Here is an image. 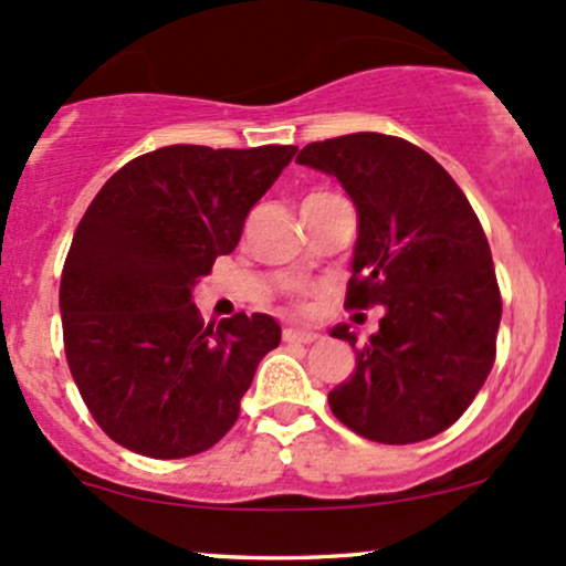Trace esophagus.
<instances>
[{"label":"esophagus","instance_id":"obj_1","mask_svg":"<svg viewBox=\"0 0 566 566\" xmlns=\"http://www.w3.org/2000/svg\"><path fill=\"white\" fill-rule=\"evenodd\" d=\"M316 338H319V335L312 331H297V327H287V331H284V340H290V344H314Z\"/></svg>","mask_w":566,"mask_h":566}]
</instances>
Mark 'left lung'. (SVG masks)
<instances>
[{
    "label": "left lung",
    "instance_id": "obj_1",
    "mask_svg": "<svg viewBox=\"0 0 566 566\" xmlns=\"http://www.w3.org/2000/svg\"><path fill=\"white\" fill-rule=\"evenodd\" d=\"M295 164L331 174L357 209L346 308L381 306L354 374L327 395L335 419L376 443L434 438L468 411L494 365L502 301L481 222L451 174L400 136L312 142Z\"/></svg>",
    "mask_w": 566,
    "mask_h": 566
}]
</instances>
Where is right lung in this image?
<instances>
[{
  "instance_id": "1",
  "label": "right lung",
  "mask_w": 566,
  "mask_h": 566,
  "mask_svg": "<svg viewBox=\"0 0 566 566\" xmlns=\"http://www.w3.org/2000/svg\"><path fill=\"white\" fill-rule=\"evenodd\" d=\"M295 153L160 147L112 174L80 220L59 295L66 363L123 449L201 454L239 419L282 327L269 314H235L214 331L192 287L235 250L250 209Z\"/></svg>"
}]
</instances>
